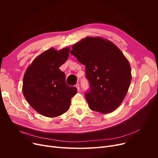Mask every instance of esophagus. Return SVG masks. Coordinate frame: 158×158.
<instances>
[{
	"mask_svg": "<svg viewBox=\"0 0 158 158\" xmlns=\"http://www.w3.org/2000/svg\"><path fill=\"white\" fill-rule=\"evenodd\" d=\"M76 86V88H77V90L78 91H79V89H80V88H79V85L77 83V84H76V86Z\"/></svg>",
	"mask_w": 158,
	"mask_h": 158,
	"instance_id": "1",
	"label": "esophagus"
}]
</instances>
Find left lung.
<instances>
[{
    "label": "left lung",
    "mask_w": 158,
    "mask_h": 158,
    "mask_svg": "<svg viewBox=\"0 0 158 158\" xmlns=\"http://www.w3.org/2000/svg\"><path fill=\"white\" fill-rule=\"evenodd\" d=\"M72 48L70 53L86 66L89 88L85 95L89 108L104 114L115 110L131 81L126 57L113 43L99 37H86Z\"/></svg>",
    "instance_id": "1"
}]
</instances>
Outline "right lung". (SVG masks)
I'll use <instances>...</instances> for the list:
<instances>
[{
  "label": "right lung",
  "mask_w": 158,
  "mask_h": 158,
  "mask_svg": "<svg viewBox=\"0 0 158 158\" xmlns=\"http://www.w3.org/2000/svg\"><path fill=\"white\" fill-rule=\"evenodd\" d=\"M69 48H49L32 61L24 74L22 91L33 109L47 117H58L69 109L77 88L66 84L60 70L69 56Z\"/></svg>",
  "instance_id": "right-lung-1"
}]
</instances>
